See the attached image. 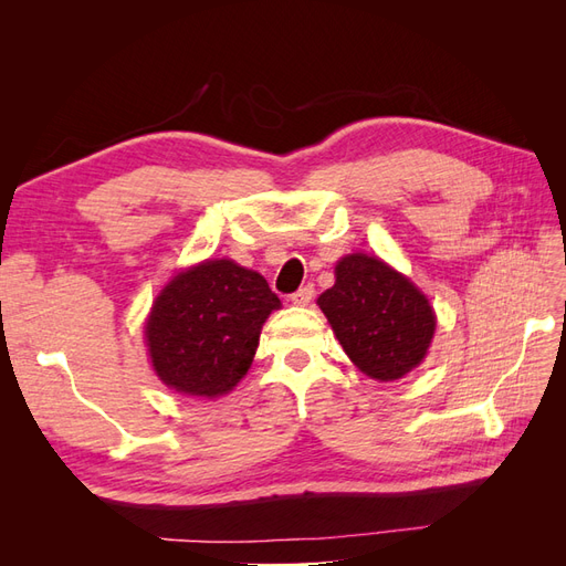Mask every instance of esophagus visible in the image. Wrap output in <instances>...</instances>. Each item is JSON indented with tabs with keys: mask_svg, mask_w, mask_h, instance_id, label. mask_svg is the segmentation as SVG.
Returning a JSON list of instances; mask_svg holds the SVG:
<instances>
[{
	"mask_svg": "<svg viewBox=\"0 0 566 566\" xmlns=\"http://www.w3.org/2000/svg\"><path fill=\"white\" fill-rule=\"evenodd\" d=\"M312 300H314V285H304L297 290V293L290 295V302H293L295 306H306Z\"/></svg>",
	"mask_w": 566,
	"mask_h": 566,
	"instance_id": "obj_1",
	"label": "esophagus"
}]
</instances>
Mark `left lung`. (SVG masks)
<instances>
[{
    "label": "left lung",
    "mask_w": 566,
    "mask_h": 566,
    "mask_svg": "<svg viewBox=\"0 0 566 566\" xmlns=\"http://www.w3.org/2000/svg\"><path fill=\"white\" fill-rule=\"evenodd\" d=\"M318 306L352 364L380 382L418 368L437 328L432 304L420 287L364 252L335 264V285L318 297Z\"/></svg>",
    "instance_id": "left-lung-1"
}]
</instances>
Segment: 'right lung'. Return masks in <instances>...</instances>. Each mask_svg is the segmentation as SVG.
<instances>
[{"instance_id": "1", "label": "right lung", "mask_w": 566, "mask_h": 566, "mask_svg": "<svg viewBox=\"0 0 566 566\" xmlns=\"http://www.w3.org/2000/svg\"><path fill=\"white\" fill-rule=\"evenodd\" d=\"M273 310L281 300L264 276L233 260L179 271L153 302L144 328L153 370L188 397H224L245 378Z\"/></svg>"}]
</instances>
